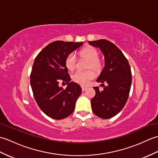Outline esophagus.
Segmentation results:
<instances>
[{
    "label": "esophagus",
    "mask_w": 158,
    "mask_h": 158,
    "mask_svg": "<svg viewBox=\"0 0 158 158\" xmlns=\"http://www.w3.org/2000/svg\"><path fill=\"white\" fill-rule=\"evenodd\" d=\"M81 88H82V91H83V92H84L85 90H86V89L88 88H87V87H85V86H82Z\"/></svg>",
    "instance_id": "obj_1"
}]
</instances>
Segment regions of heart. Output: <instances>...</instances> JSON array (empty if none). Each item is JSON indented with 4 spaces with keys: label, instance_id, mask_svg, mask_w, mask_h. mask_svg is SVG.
<instances>
[{
    "label": "heart",
    "instance_id": "b5f03b06",
    "mask_svg": "<svg viewBox=\"0 0 158 158\" xmlns=\"http://www.w3.org/2000/svg\"><path fill=\"white\" fill-rule=\"evenodd\" d=\"M79 54L89 60L88 65V69H92L96 71H100L102 68V63L98 59V52L93 47H86L83 48L79 52ZM65 65L69 70H73L76 66L75 56L73 53L66 57L65 60ZM94 77L92 70H86V71H77L73 74V80L74 81L79 83L81 85H86Z\"/></svg>",
    "mask_w": 158,
    "mask_h": 158
}]
</instances>
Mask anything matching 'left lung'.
Here are the masks:
<instances>
[{"instance_id":"obj_1","label":"left lung","mask_w":158,"mask_h":158,"mask_svg":"<svg viewBox=\"0 0 158 158\" xmlns=\"http://www.w3.org/2000/svg\"><path fill=\"white\" fill-rule=\"evenodd\" d=\"M88 43L101 50L105 60V66L96 80L102 83L103 89L93 88L96 95L91 100L92 111L100 118H111L122 110L128 98L132 83L130 66L122 51L110 41L100 39Z\"/></svg>"}]
</instances>
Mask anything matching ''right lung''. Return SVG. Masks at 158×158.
<instances>
[{
	"label": "right lung",
	"mask_w": 158,
	"mask_h": 158,
	"mask_svg": "<svg viewBox=\"0 0 158 158\" xmlns=\"http://www.w3.org/2000/svg\"><path fill=\"white\" fill-rule=\"evenodd\" d=\"M83 43L56 41L43 49L33 63L31 85L36 103L42 111L54 119H62L71 115L81 88L70 81L65 65L66 57ZM60 80L68 83L66 89L60 87Z\"/></svg>",
	"instance_id": "obj_1"
}]
</instances>
